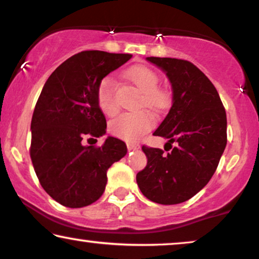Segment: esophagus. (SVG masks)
I'll return each instance as SVG.
<instances>
[{
  "instance_id": "obj_1",
  "label": "esophagus",
  "mask_w": 259,
  "mask_h": 259,
  "mask_svg": "<svg viewBox=\"0 0 259 259\" xmlns=\"http://www.w3.org/2000/svg\"><path fill=\"white\" fill-rule=\"evenodd\" d=\"M126 147H127V149L129 150H137V149H140V146L139 144H135V143H126Z\"/></svg>"
}]
</instances>
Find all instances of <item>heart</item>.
Instances as JSON below:
<instances>
[{
  "label": "heart",
  "instance_id": "b5f03b06",
  "mask_svg": "<svg viewBox=\"0 0 259 259\" xmlns=\"http://www.w3.org/2000/svg\"><path fill=\"white\" fill-rule=\"evenodd\" d=\"M126 78L141 91L140 106L147 105L160 111L169 103V96L163 89L158 88V74L153 68L137 65L125 72ZM97 101L99 108L105 115L113 116L118 111L116 103L115 80L106 75L102 78L97 86ZM154 124V116L147 110L124 112L110 123V133L122 140L135 141L143 134L149 132Z\"/></svg>",
  "mask_w": 259,
  "mask_h": 259
}]
</instances>
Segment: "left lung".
I'll return each mask as SVG.
<instances>
[{"label":"left lung","instance_id":"obj_1","mask_svg":"<svg viewBox=\"0 0 259 259\" xmlns=\"http://www.w3.org/2000/svg\"><path fill=\"white\" fill-rule=\"evenodd\" d=\"M173 88V105L155 136L176 142L168 154L143 146L147 165L136 175L143 195L161 205H175L201 191L218 167L227 142V120L218 91L191 61L149 57Z\"/></svg>","mask_w":259,"mask_h":259}]
</instances>
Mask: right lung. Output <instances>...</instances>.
<instances>
[{"mask_svg":"<svg viewBox=\"0 0 259 259\" xmlns=\"http://www.w3.org/2000/svg\"><path fill=\"white\" fill-rule=\"evenodd\" d=\"M132 57L82 51L45 82L30 124L29 154L40 185L63 206L79 208L97 201L108 181L106 170L126 154L125 143L115 137H108L102 147L82 146L81 141L105 134L98 82Z\"/></svg>","mask_w":259,"mask_h":259,"instance_id":"add662e5","label":"right lung"}]
</instances>
